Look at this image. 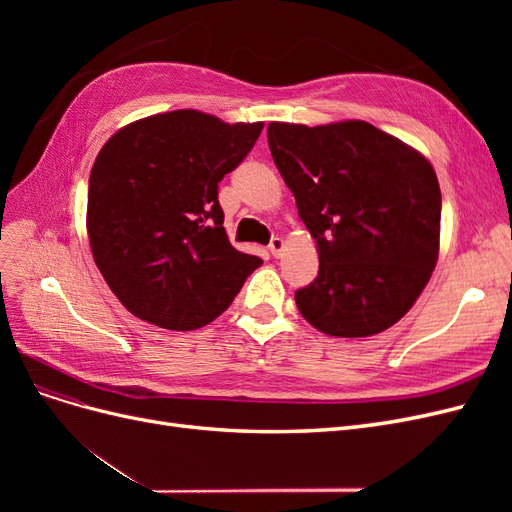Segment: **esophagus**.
Here are the masks:
<instances>
[{"instance_id":"esophagus-1","label":"esophagus","mask_w":512,"mask_h":512,"mask_svg":"<svg viewBox=\"0 0 512 512\" xmlns=\"http://www.w3.org/2000/svg\"><path fill=\"white\" fill-rule=\"evenodd\" d=\"M269 250H271V254H273L275 258L280 256V254L284 252V239H282V237H273L271 243H269Z\"/></svg>"}]
</instances>
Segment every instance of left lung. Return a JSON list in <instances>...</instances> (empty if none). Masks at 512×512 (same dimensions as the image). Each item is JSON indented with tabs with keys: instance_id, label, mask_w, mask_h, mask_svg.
Instances as JSON below:
<instances>
[{
	"instance_id": "obj_1",
	"label": "left lung",
	"mask_w": 512,
	"mask_h": 512,
	"mask_svg": "<svg viewBox=\"0 0 512 512\" xmlns=\"http://www.w3.org/2000/svg\"><path fill=\"white\" fill-rule=\"evenodd\" d=\"M269 149L318 245L301 316L335 337H367L404 316L438 260L442 194L431 164L365 121H271Z\"/></svg>"
}]
</instances>
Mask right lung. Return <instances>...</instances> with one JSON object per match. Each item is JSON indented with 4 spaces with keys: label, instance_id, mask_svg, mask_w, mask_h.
<instances>
[{
    "label": "right lung",
    "instance_id": "add662e5",
    "mask_svg": "<svg viewBox=\"0 0 512 512\" xmlns=\"http://www.w3.org/2000/svg\"><path fill=\"white\" fill-rule=\"evenodd\" d=\"M262 123L198 111L153 115L119 130L89 175L87 232L104 280L128 312L192 331L218 318L262 265L230 245L218 183Z\"/></svg>",
    "mask_w": 512,
    "mask_h": 512
}]
</instances>
